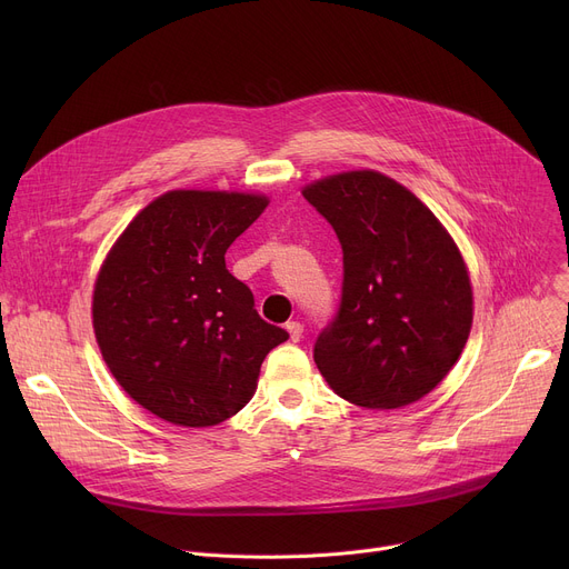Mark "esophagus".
<instances>
[{"label":"esophagus","instance_id":"1","mask_svg":"<svg viewBox=\"0 0 569 569\" xmlns=\"http://www.w3.org/2000/svg\"><path fill=\"white\" fill-rule=\"evenodd\" d=\"M286 330H288V335H290V341H300L302 339V335H305V327L297 322V320H292V322H288L286 325Z\"/></svg>","mask_w":569,"mask_h":569}]
</instances>
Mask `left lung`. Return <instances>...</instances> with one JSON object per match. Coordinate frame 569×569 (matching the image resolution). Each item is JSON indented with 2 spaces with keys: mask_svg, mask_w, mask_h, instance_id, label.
Masks as SVG:
<instances>
[{
  "mask_svg": "<svg viewBox=\"0 0 569 569\" xmlns=\"http://www.w3.org/2000/svg\"><path fill=\"white\" fill-rule=\"evenodd\" d=\"M302 196L343 251L341 302L313 343L320 373L362 408L422 399L450 373L472 325L455 239L406 187L373 170L320 179Z\"/></svg>",
  "mask_w": 569,
  "mask_h": 569,
  "instance_id": "1",
  "label": "left lung"
}]
</instances>
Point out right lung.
Listing matches in <instances>:
<instances>
[{
	"instance_id": "right-lung-1",
	"label": "right lung",
	"mask_w": 569,
	"mask_h": 569,
	"mask_svg": "<svg viewBox=\"0 0 569 569\" xmlns=\"http://www.w3.org/2000/svg\"><path fill=\"white\" fill-rule=\"evenodd\" d=\"M267 207L262 196L170 191L147 204L108 253L94 332L124 392L179 427H214L256 392L267 352L288 332L264 322L226 251Z\"/></svg>"
}]
</instances>
